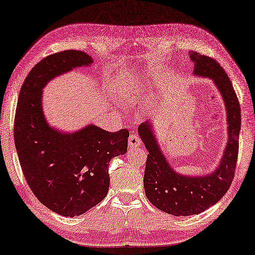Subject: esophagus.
Wrapping results in <instances>:
<instances>
[{"mask_svg": "<svg viewBox=\"0 0 255 255\" xmlns=\"http://www.w3.org/2000/svg\"><path fill=\"white\" fill-rule=\"evenodd\" d=\"M139 146H140V138L138 137V135L135 133H132L128 137V148L134 149V148L139 147Z\"/></svg>", "mask_w": 255, "mask_h": 255, "instance_id": "esophagus-1", "label": "esophagus"}]
</instances>
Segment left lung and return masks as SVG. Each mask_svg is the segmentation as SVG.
Here are the masks:
<instances>
[{
    "mask_svg": "<svg viewBox=\"0 0 255 255\" xmlns=\"http://www.w3.org/2000/svg\"><path fill=\"white\" fill-rule=\"evenodd\" d=\"M197 76L211 78L224 98L228 118L229 139L221 164L211 175H179L167 164L148 123L138 127L140 138L148 150L144 188L148 200L157 209L175 216L199 214L221 200L231 187L239 151L241 113L238 97L225 70L216 60L197 52L189 53Z\"/></svg>",
    "mask_w": 255,
    "mask_h": 255,
    "instance_id": "obj_1",
    "label": "left lung"
}]
</instances>
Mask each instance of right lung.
<instances>
[{"instance_id":"obj_1","label":"right lung","mask_w":255,"mask_h":255,"mask_svg":"<svg viewBox=\"0 0 255 255\" xmlns=\"http://www.w3.org/2000/svg\"><path fill=\"white\" fill-rule=\"evenodd\" d=\"M92 61L76 49L48 55L31 69L18 97L14 140L23 176L38 200L63 216L83 214L106 197L110 160L128 149L127 128L108 132L89 126L61 134L43 116L42 89L48 81Z\"/></svg>"}]
</instances>
